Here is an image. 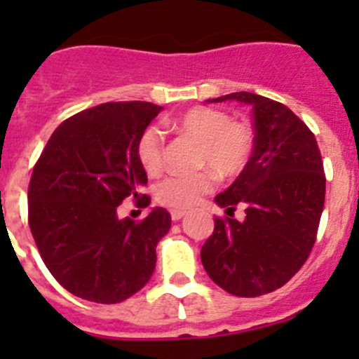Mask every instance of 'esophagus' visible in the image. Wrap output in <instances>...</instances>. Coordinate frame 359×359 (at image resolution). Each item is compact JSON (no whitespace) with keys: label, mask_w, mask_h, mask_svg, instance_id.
Masks as SVG:
<instances>
[{"label":"esophagus","mask_w":359,"mask_h":359,"mask_svg":"<svg viewBox=\"0 0 359 359\" xmlns=\"http://www.w3.org/2000/svg\"><path fill=\"white\" fill-rule=\"evenodd\" d=\"M187 212L185 210H170V217H172V221H180L182 217H185Z\"/></svg>","instance_id":"1"}]
</instances>
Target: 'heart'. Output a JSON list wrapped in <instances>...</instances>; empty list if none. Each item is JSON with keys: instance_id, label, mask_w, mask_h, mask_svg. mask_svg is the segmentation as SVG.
Masks as SVG:
<instances>
[{"instance_id": "b5f03b06", "label": "heart", "mask_w": 359, "mask_h": 359, "mask_svg": "<svg viewBox=\"0 0 359 359\" xmlns=\"http://www.w3.org/2000/svg\"><path fill=\"white\" fill-rule=\"evenodd\" d=\"M170 128L199 144L198 167L201 172L169 176L154 189V198L165 207L189 208L214 189L215 170L219 177H236L246 169L253 152V131L243 120H230L214 107H192L177 116ZM138 161L151 176L163 167V136L158 128H147L136 145Z\"/></svg>"}]
</instances>
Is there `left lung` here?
Here are the masks:
<instances>
[{
	"instance_id": "left-lung-1",
	"label": "left lung",
	"mask_w": 359,
	"mask_h": 359,
	"mask_svg": "<svg viewBox=\"0 0 359 359\" xmlns=\"http://www.w3.org/2000/svg\"><path fill=\"white\" fill-rule=\"evenodd\" d=\"M236 100L252 107L253 152L246 169L215 203L237 222L215 217L201 248L208 277L236 297L278 290L307 261L325 201V174L315 135L293 111L261 95L239 91L207 102Z\"/></svg>"
}]
</instances>
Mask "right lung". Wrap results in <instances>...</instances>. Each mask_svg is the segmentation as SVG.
Wrapping results in <instances>:
<instances>
[{
    "label": "right lung",
    "mask_w": 359,
    "mask_h": 359,
    "mask_svg": "<svg viewBox=\"0 0 359 359\" xmlns=\"http://www.w3.org/2000/svg\"><path fill=\"white\" fill-rule=\"evenodd\" d=\"M161 111L151 102H107L65 120L41 152L28 187V224L50 273L75 297L118 304L149 282L170 214L120 219V203L142 196V133Z\"/></svg>",
    "instance_id": "right-lung-1"
}]
</instances>
